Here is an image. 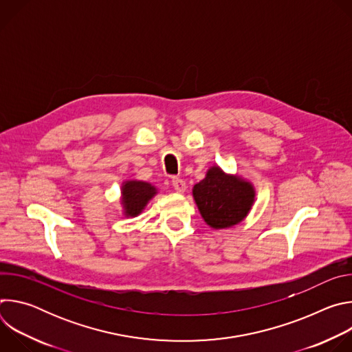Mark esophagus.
Returning <instances> with one entry per match:
<instances>
[{
	"label": "esophagus",
	"instance_id": "34e87169",
	"mask_svg": "<svg viewBox=\"0 0 352 352\" xmlns=\"http://www.w3.org/2000/svg\"><path fill=\"white\" fill-rule=\"evenodd\" d=\"M171 184H173V188H174L177 192H179V193L185 192V189H186V184H185V181L181 179V178H173Z\"/></svg>",
	"mask_w": 352,
	"mask_h": 352
}]
</instances>
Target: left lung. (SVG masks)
<instances>
[{"mask_svg":"<svg viewBox=\"0 0 352 352\" xmlns=\"http://www.w3.org/2000/svg\"><path fill=\"white\" fill-rule=\"evenodd\" d=\"M193 197L200 214L213 228L238 224L250 210L255 190L249 182L212 167L206 178L193 186Z\"/></svg>","mask_w":352,"mask_h":352,"instance_id":"left-lung-1","label":"left lung"}]
</instances>
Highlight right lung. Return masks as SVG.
<instances>
[{
    "label": "right lung",
    "instance_id": "1",
    "mask_svg": "<svg viewBox=\"0 0 352 352\" xmlns=\"http://www.w3.org/2000/svg\"><path fill=\"white\" fill-rule=\"evenodd\" d=\"M156 193V188L147 182L129 181L122 186V200L126 216H138L148 199H152Z\"/></svg>",
    "mask_w": 352,
    "mask_h": 352
}]
</instances>
